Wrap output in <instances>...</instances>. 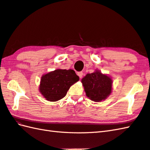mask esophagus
<instances>
[{
  "mask_svg": "<svg viewBox=\"0 0 150 150\" xmlns=\"http://www.w3.org/2000/svg\"><path fill=\"white\" fill-rule=\"evenodd\" d=\"M77 75L79 77V78L81 79L82 77V75H83V73H82V71H79V72L77 73Z\"/></svg>",
  "mask_w": 150,
  "mask_h": 150,
  "instance_id": "obj_1",
  "label": "esophagus"
}]
</instances>
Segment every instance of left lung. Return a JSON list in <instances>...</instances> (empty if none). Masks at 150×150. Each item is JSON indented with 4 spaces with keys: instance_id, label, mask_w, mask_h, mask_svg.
<instances>
[{
    "instance_id": "obj_1",
    "label": "left lung",
    "mask_w": 150,
    "mask_h": 150,
    "mask_svg": "<svg viewBox=\"0 0 150 150\" xmlns=\"http://www.w3.org/2000/svg\"><path fill=\"white\" fill-rule=\"evenodd\" d=\"M81 81L86 96L91 100L100 102L105 100L111 93L112 81L99 71L88 73Z\"/></svg>"
}]
</instances>
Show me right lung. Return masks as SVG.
I'll list each match as a JSON object with an SVG mask.
<instances>
[{
    "label": "right lung",
    "instance_id": "right-lung-1",
    "mask_svg": "<svg viewBox=\"0 0 150 150\" xmlns=\"http://www.w3.org/2000/svg\"><path fill=\"white\" fill-rule=\"evenodd\" d=\"M79 80L74 70L58 69L42 76L39 90L46 100L55 102L64 97L70 86Z\"/></svg>",
    "mask_w": 150,
    "mask_h": 150
}]
</instances>
